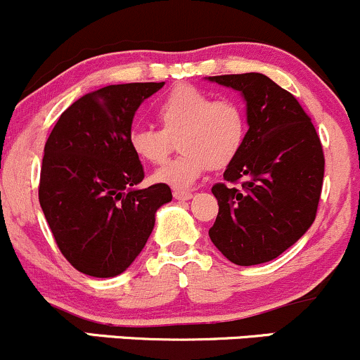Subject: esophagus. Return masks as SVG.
Here are the masks:
<instances>
[{
  "label": "esophagus",
  "mask_w": 360,
  "mask_h": 360,
  "mask_svg": "<svg viewBox=\"0 0 360 360\" xmlns=\"http://www.w3.org/2000/svg\"><path fill=\"white\" fill-rule=\"evenodd\" d=\"M174 198H176V200H179V201H188V200H191V198H193V193L191 191H181V189H176Z\"/></svg>",
  "instance_id": "1"
}]
</instances>
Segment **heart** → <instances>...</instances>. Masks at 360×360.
I'll return each mask as SVG.
<instances>
[{"instance_id": "1", "label": "heart", "mask_w": 360, "mask_h": 360, "mask_svg": "<svg viewBox=\"0 0 360 360\" xmlns=\"http://www.w3.org/2000/svg\"><path fill=\"white\" fill-rule=\"evenodd\" d=\"M160 128L140 127L128 134V146L142 162L159 166L174 148L179 157L152 176L155 183L189 188L208 169H225L237 160L249 137L245 106L235 98H214L193 84H179L157 105Z\"/></svg>"}]
</instances>
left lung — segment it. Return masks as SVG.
Masks as SVG:
<instances>
[{"label": "left lung", "instance_id": "8db88e82", "mask_svg": "<svg viewBox=\"0 0 360 360\" xmlns=\"http://www.w3.org/2000/svg\"><path fill=\"white\" fill-rule=\"evenodd\" d=\"M210 81L240 91L249 117L242 154L223 172L225 183L212 188L218 214L210 238L237 266L269 262L315 221L323 147L298 100L264 74H225Z\"/></svg>", "mask_w": 360, "mask_h": 360}]
</instances>
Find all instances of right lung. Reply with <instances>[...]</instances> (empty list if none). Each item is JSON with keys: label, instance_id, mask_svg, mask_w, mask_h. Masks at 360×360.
Returning a JSON list of instances; mask_svg holds the SVG:
<instances>
[{"label": "right lung", "instance_id": "add662e5", "mask_svg": "<svg viewBox=\"0 0 360 360\" xmlns=\"http://www.w3.org/2000/svg\"><path fill=\"white\" fill-rule=\"evenodd\" d=\"M164 82L111 84L74 101L57 120L44 148L39 201L57 247L74 269L113 278L134 262L172 200L143 179L142 162L128 146L134 115Z\"/></svg>", "mask_w": 360, "mask_h": 360}]
</instances>
